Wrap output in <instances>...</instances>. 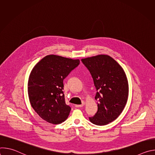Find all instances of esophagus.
<instances>
[{
  "mask_svg": "<svg viewBox=\"0 0 155 155\" xmlns=\"http://www.w3.org/2000/svg\"><path fill=\"white\" fill-rule=\"evenodd\" d=\"M84 105V102H83V104H80V105H75V107H83Z\"/></svg>",
  "mask_w": 155,
  "mask_h": 155,
  "instance_id": "1",
  "label": "esophagus"
}]
</instances>
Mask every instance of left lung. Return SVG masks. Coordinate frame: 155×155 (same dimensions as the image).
I'll return each instance as SVG.
<instances>
[{"instance_id":"8db88e82","label":"left lung","mask_w":155,"mask_h":155,"mask_svg":"<svg viewBox=\"0 0 155 155\" xmlns=\"http://www.w3.org/2000/svg\"><path fill=\"white\" fill-rule=\"evenodd\" d=\"M81 61L91 73L97 91V112L89 118L90 121L96 125H106L118 117L127 103L126 75L121 66L108 55L86 58Z\"/></svg>"}]
</instances>
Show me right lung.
Listing matches in <instances>:
<instances>
[{
  "label": "right lung",
  "mask_w": 155,
  "mask_h": 155,
  "mask_svg": "<svg viewBox=\"0 0 155 155\" xmlns=\"http://www.w3.org/2000/svg\"><path fill=\"white\" fill-rule=\"evenodd\" d=\"M79 64V59L50 54L32 69L28 84L29 99L43 120L58 124L68 118L71 108L65 102L63 80Z\"/></svg>",
  "instance_id": "1"
}]
</instances>
